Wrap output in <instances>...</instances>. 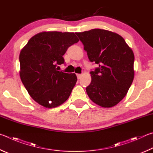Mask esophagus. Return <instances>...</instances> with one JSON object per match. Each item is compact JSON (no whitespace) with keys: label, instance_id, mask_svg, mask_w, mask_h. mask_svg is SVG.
Returning <instances> with one entry per match:
<instances>
[{"label":"esophagus","instance_id":"esophagus-1","mask_svg":"<svg viewBox=\"0 0 153 153\" xmlns=\"http://www.w3.org/2000/svg\"><path fill=\"white\" fill-rule=\"evenodd\" d=\"M76 76H77V78L80 79L82 77V74H76Z\"/></svg>","mask_w":153,"mask_h":153}]
</instances>
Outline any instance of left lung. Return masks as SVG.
I'll list each match as a JSON object with an SVG mask.
<instances>
[{
	"label": "left lung",
	"mask_w": 153,
	"mask_h": 153,
	"mask_svg": "<svg viewBox=\"0 0 153 153\" xmlns=\"http://www.w3.org/2000/svg\"><path fill=\"white\" fill-rule=\"evenodd\" d=\"M91 62L99 65L91 71V82L86 88L91 100L103 108L121 101L132 83L134 55L124 39L101 29L76 33Z\"/></svg>",
	"instance_id": "left-lung-1"
}]
</instances>
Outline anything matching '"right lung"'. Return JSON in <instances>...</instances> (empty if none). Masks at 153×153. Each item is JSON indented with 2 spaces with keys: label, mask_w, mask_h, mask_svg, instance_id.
I'll use <instances>...</instances> for the list:
<instances>
[{
  "label": "right lung",
  "mask_w": 153,
  "mask_h": 153,
  "mask_svg": "<svg viewBox=\"0 0 153 153\" xmlns=\"http://www.w3.org/2000/svg\"><path fill=\"white\" fill-rule=\"evenodd\" d=\"M79 41L74 33L44 31L35 35L19 54L20 77L29 95L46 108L60 105L68 100L77 81L74 73L58 71L63 55Z\"/></svg>",
  "instance_id": "1"
}]
</instances>
